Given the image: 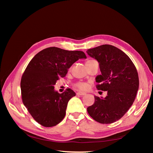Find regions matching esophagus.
<instances>
[{
    "label": "esophagus",
    "mask_w": 153,
    "mask_h": 153,
    "mask_svg": "<svg viewBox=\"0 0 153 153\" xmlns=\"http://www.w3.org/2000/svg\"><path fill=\"white\" fill-rule=\"evenodd\" d=\"M76 94L78 96H84L86 95L85 92H76Z\"/></svg>",
    "instance_id": "obj_1"
}]
</instances>
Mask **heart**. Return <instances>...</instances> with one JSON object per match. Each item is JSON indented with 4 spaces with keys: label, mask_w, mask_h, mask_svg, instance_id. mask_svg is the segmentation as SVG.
Instances as JSON below:
<instances>
[{
    "label": "heart",
    "mask_w": 153,
    "mask_h": 153,
    "mask_svg": "<svg viewBox=\"0 0 153 153\" xmlns=\"http://www.w3.org/2000/svg\"><path fill=\"white\" fill-rule=\"evenodd\" d=\"M93 61H94V60H92V59L87 60V61L85 62V64L89 63V62ZM74 87H75L76 89H77L78 90L86 91L89 88V84H88V83L84 82H76V84H75V85H74Z\"/></svg>",
    "instance_id": "obj_1"
}]
</instances>
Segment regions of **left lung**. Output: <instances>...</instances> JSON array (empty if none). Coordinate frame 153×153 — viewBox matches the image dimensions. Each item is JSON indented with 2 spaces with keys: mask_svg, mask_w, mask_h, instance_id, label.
Returning <instances> with one entry per match:
<instances>
[{
  "mask_svg": "<svg viewBox=\"0 0 153 153\" xmlns=\"http://www.w3.org/2000/svg\"><path fill=\"white\" fill-rule=\"evenodd\" d=\"M87 53L99 62L101 74L96 78L97 89L107 91L105 98L94 96V103L87 108V112L100 123H113L135 101L139 86L136 67L126 53L112 45H101Z\"/></svg>",
  "mask_w": 153,
  "mask_h": 153,
  "instance_id": "obj_1",
  "label": "left lung"
}]
</instances>
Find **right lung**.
Here are the masks:
<instances>
[{
    "instance_id": "obj_1",
    "label": "right lung",
    "mask_w": 153,
    "mask_h": 153,
    "mask_svg": "<svg viewBox=\"0 0 153 153\" xmlns=\"http://www.w3.org/2000/svg\"><path fill=\"white\" fill-rule=\"evenodd\" d=\"M83 58L87 57L82 51L49 47L37 53L27 65L20 82L22 102L41 126H56L65 117L68 101L76 94L71 89L59 94L54 85L66 75L73 63Z\"/></svg>"
}]
</instances>
